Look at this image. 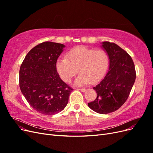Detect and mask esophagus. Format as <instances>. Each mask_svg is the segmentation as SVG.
<instances>
[{
    "label": "esophagus",
    "instance_id": "esophagus-1",
    "mask_svg": "<svg viewBox=\"0 0 153 153\" xmlns=\"http://www.w3.org/2000/svg\"><path fill=\"white\" fill-rule=\"evenodd\" d=\"M77 89L80 90V91H82V92H85V91H86V89H85V88H79V89Z\"/></svg>",
    "mask_w": 153,
    "mask_h": 153
}]
</instances>
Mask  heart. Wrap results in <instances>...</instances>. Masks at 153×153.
Returning a JSON list of instances; mask_svg holds the SVG:
<instances>
[{
  "label": "heart",
  "instance_id": "obj_1",
  "mask_svg": "<svg viewBox=\"0 0 153 153\" xmlns=\"http://www.w3.org/2000/svg\"><path fill=\"white\" fill-rule=\"evenodd\" d=\"M109 56L103 49L77 46L69 50L66 57H59L55 63L56 70L61 79L69 83L79 71L75 80L78 85L98 82L108 69Z\"/></svg>",
  "mask_w": 153,
  "mask_h": 153
}]
</instances>
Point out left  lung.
Here are the masks:
<instances>
[{
    "instance_id": "8db88e82",
    "label": "left lung",
    "mask_w": 153,
    "mask_h": 153,
    "mask_svg": "<svg viewBox=\"0 0 153 153\" xmlns=\"http://www.w3.org/2000/svg\"><path fill=\"white\" fill-rule=\"evenodd\" d=\"M102 47L108 54L109 70L93 87L97 97L88 106L97 113L106 114L118 110L126 102L135 81L136 71L132 58L119 46L104 41Z\"/></svg>"
}]
</instances>
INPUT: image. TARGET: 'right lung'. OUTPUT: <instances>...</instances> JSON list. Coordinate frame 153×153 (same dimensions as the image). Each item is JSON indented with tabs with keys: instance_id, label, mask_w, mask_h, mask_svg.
Wrapping results in <instances>:
<instances>
[{
	"instance_id": "obj_1",
	"label": "right lung",
	"mask_w": 153,
	"mask_h": 153,
	"mask_svg": "<svg viewBox=\"0 0 153 153\" xmlns=\"http://www.w3.org/2000/svg\"><path fill=\"white\" fill-rule=\"evenodd\" d=\"M64 46L45 41L31 49L21 64L19 85L27 102L37 112L56 114L66 107L73 89L63 82L55 63Z\"/></svg>"
}]
</instances>
